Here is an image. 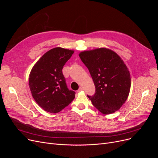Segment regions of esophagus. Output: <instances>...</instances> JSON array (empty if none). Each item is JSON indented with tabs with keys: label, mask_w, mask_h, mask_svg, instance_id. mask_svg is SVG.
Wrapping results in <instances>:
<instances>
[{
	"label": "esophagus",
	"mask_w": 158,
	"mask_h": 158,
	"mask_svg": "<svg viewBox=\"0 0 158 158\" xmlns=\"http://www.w3.org/2000/svg\"><path fill=\"white\" fill-rule=\"evenodd\" d=\"M82 89H82V87H80V88H79V89L77 90V92H80L81 91H82Z\"/></svg>",
	"instance_id": "obj_1"
}]
</instances>
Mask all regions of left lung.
Segmentation results:
<instances>
[{
  "label": "left lung",
  "instance_id": "8db88e82",
  "mask_svg": "<svg viewBox=\"0 0 158 158\" xmlns=\"http://www.w3.org/2000/svg\"><path fill=\"white\" fill-rule=\"evenodd\" d=\"M81 61L88 68L95 86V93L88 95L96 108L104 114L118 110L128 97L130 73L121 57L106 48L81 52Z\"/></svg>",
  "mask_w": 158,
  "mask_h": 158
}]
</instances>
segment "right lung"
<instances>
[{
    "label": "right lung",
    "instance_id": "right-lung-1",
    "mask_svg": "<svg viewBox=\"0 0 158 158\" xmlns=\"http://www.w3.org/2000/svg\"><path fill=\"white\" fill-rule=\"evenodd\" d=\"M74 51L61 47L50 50L33 66L29 78L32 97L45 111L56 113L69 106L75 92L69 89L62 72Z\"/></svg>",
    "mask_w": 158,
    "mask_h": 158
}]
</instances>
